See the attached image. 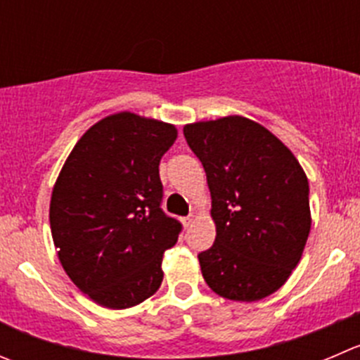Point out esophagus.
I'll return each mask as SVG.
<instances>
[{
    "instance_id": "34e87169",
    "label": "esophagus",
    "mask_w": 360,
    "mask_h": 360,
    "mask_svg": "<svg viewBox=\"0 0 360 360\" xmlns=\"http://www.w3.org/2000/svg\"><path fill=\"white\" fill-rule=\"evenodd\" d=\"M193 219H195V216H193V214H190V216H186V218L181 219V221H183V225L186 226V229H188V226H190L191 223H193Z\"/></svg>"
}]
</instances>
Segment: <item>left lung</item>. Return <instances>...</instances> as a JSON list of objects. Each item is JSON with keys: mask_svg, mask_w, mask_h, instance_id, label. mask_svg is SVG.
<instances>
[{"mask_svg": "<svg viewBox=\"0 0 360 360\" xmlns=\"http://www.w3.org/2000/svg\"><path fill=\"white\" fill-rule=\"evenodd\" d=\"M204 165L216 239L198 255L219 297L253 302L274 294L299 264L311 229L309 184L294 153L243 116L184 127Z\"/></svg>", "mask_w": 360, "mask_h": 360, "instance_id": "obj_1", "label": "left lung"}]
</instances>
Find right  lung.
<instances>
[{"label":"right lung","instance_id":"obj_1","mask_svg":"<svg viewBox=\"0 0 360 360\" xmlns=\"http://www.w3.org/2000/svg\"><path fill=\"white\" fill-rule=\"evenodd\" d=\"M170 123L117 112L73 146L52 188L51 232L65 273L109 309L151 297L181 223L162 211L160 160L176 142Z\"/></svg>","mask_w":360,"mask_h":360}]
</instances>
